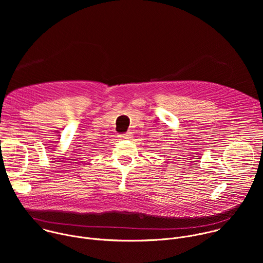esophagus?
<instances>
[{
  "label": "esophagus",
  "mask_w": 263,
  "mask_h": 263,
  "mask_svg": "<svg viewBox=\"0 0 263 263\" xmlns=\"http://www.w3.org/2000/svg\"><path fill=\"white\" fill-rule=\"evenodd\" d=\"M119 137H121L123 139H130L131 138V134L130 133H124V134H120Z\"/></svg>",
  "instance_id": "1"
}]
</instances>
